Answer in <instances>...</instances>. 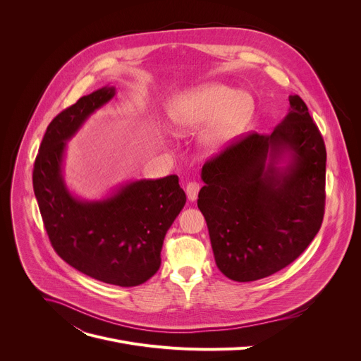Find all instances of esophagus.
I'll use <instances>...</instances> for the list:
<instances>
[{
	"mask_svg": "<svg viewBox=\"0 0 361 361\" xmlns=\"http://www.w3.org/2000/svg\"><path fill=\"white\" fill-rule=\"evenodd\" d=\"M198 191H200V184L198 183H188L187 187H185V194H187V198L188 201H195L197 200V195H198Z\"/></svg>",
	"mask_w": 361,
	"mask_h": 361,
	"instance_id": "34e87169",
	"label": "esophagus"
}]
</instances>
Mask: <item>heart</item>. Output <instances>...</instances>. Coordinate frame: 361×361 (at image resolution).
Segmentation results:
<instances>
[{
  "label": "heart",
  "mask_w": 361,
  "mask_h": 361,
  "mask_svg": "<svg viewBox=\"0 0 361 361\" xmlns=\"http://www.w3.org/2000/svg\"><path fill=\"white\" fill-rule=\"evenodd\" d=\"M167 123L174 135L195 131L205 156L223 151L248 126L254 101L250 94L220 82L194 85L176 92L167 102Z\"/></svg>",
  "instance_id": "b5f03b06"
}]
</instances>
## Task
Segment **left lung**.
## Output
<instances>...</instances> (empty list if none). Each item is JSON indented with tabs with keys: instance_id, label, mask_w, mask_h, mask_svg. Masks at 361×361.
<instances>
[{
	"instance_id": "8db88e82",
	"label": "left lung",
	"mask_w": 361,
	"mask_h": 361,
	"mask_svg": "<svg viewBox=\"0 0 361 361\" xmlns=\"http://www.w3.org/2000/svg\"><path fill=\"white\" fill-rule=\"evenodd\" d=\"M271 134L252 133L201 170L197 205L219 270L245 283L269 277L307 248L324 214L326 147L308 109L290 95Z\"/></svg>"
}]
</instances>
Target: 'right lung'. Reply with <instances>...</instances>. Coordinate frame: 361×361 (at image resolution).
<instances>
[{
	"label": "right lung",
	"mask_w": 361,
	"mask_h": 361,
	"mask_svg": "<svg viewBox=\"0 0 361 361\" xmlns=\"http://www.w3.org/2000/svg\"><path fill=\"white\" fill-rule=\"evenodd\" d=\"M116 92L111 85L98 88L49 123L32 185L47 234L61 259L98 281L134 287L159 271L164 237L184 207L185 192L177 176L128 181L99 200L81 198L68 188L67 142Z\"/></svg>",
	"instance_id": "right-lung-1"
}]
</instances>
